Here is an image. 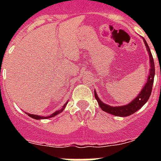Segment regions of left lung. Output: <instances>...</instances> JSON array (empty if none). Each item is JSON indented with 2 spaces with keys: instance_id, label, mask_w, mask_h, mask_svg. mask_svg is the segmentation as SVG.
Returning <instances> with one entry per match:
<instances>
[{
  "instance_id": "left-lung-1",
  "label": "left lung",
  "mask_w": 161,
  "mask_h": 161,
  "mask_svg": "<svg viewBox=\"0 0 161 161\" xmlns=\"http://www.w3.org/2000/svg\"><path fill=\"white\" fill-rule=\"evenodd\" d=\"M144 42H145L146 48H147L148 53L150 56V73L148 76V79L146 81L145 87H143L142 90L140 91V93L138 94L136 98H135L134 100H132L130 103H128L126 105L124 106H116V107H113V106L108 105L106 103H103L102 101L99 99L98 97V94L94 90V97H95L96 100L98 101V105L101 108V109L103 110L104 112L108 113L110 114L114 115V116H119V117H126L129 115L133 114L134 113L140 109V108L143 107V105L146 103L150 96L151 94V91H152L153 83H154V77H155V63H154V59H153L152 54L150 52V49L148 46L147 42L143 39Z\"/></svg>"
}]
</instances>
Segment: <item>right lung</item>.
Instances as JSON below:
<instances>
[{"label":"right lung","mask_w":161,"mask_h":161,"mask_svg":"<svg viewBox=\"0 0 161 161\" xmlns=\"http://www.w3.org/2000/svg\"><path fill=\"white\" fill-rule=\"evenodd\" d=\"M67 103H68V102L64 104V105L63 106V108H61L60 110H58V111H56V112H54L53 114H52L48 115V116H47V117H44V116H40V115H36V114H28V113H26V114L28 115L29 117L32 118V119H49V118H53L54 117V116H56V115H58V114H60L62 111H63L64 108H65L66 105H67Z\"/></svg>","instance_id":"add662e5"}]
</instances>
